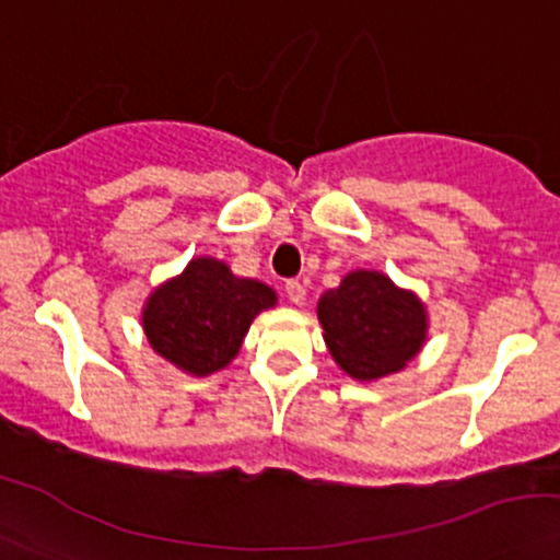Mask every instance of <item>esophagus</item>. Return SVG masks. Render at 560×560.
<instances>
[{"label":"esophagus","mask_w":560,"mask_h":560,"mask_svg":"<svg viewBox=\"0 0 560 560\" xmlns=\"http://www.w3.org/2000/svg\"><path fill=\"white\" fill-rule=\"evenodd\" d=\"M287 298H289V302H292V305H302V302H305V284H302V281H298V279H292V281H287Z\"/></svg>","instance_id":"obj_1"}]
</instances>
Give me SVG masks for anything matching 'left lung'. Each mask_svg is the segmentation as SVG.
<instances>
[{
	"label": "left lung",
	"mask_w": 560,
	"mask_h": 560,
	"mask_svg": "<svg viewBox=\"0 0 560 560\" xmlns=\"http://www.w3.org/2000/svg\"><path fill=\"white\" fill-rule=\"evenodd\" d=\"M318 320L328 352L357 381L399 373L428 336L425 305L378 271L347 273L320 298Z\"/></svg>",
	"instance_id": "left-lung-1"
}]
</instances>
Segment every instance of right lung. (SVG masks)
I'll return each mask as SVG.
<instances>
[{
  "label": "right lung",
  "mask_w": 560,
  "mask_h": 560,
  "mask_svg": "<svg viewBox=\"0 0 560 560\" xmlns=\"http://www.w3.org/2000/svg\"><path fill=\"white\" fill-rule=\"evenodd\" d=\"M273 305L271 287L240 279L224 260L192 258L177 279L153 289L143 328L153 352L203 378L237 357L255 315Z\"/></svg>",
  "instance_id": "right-lung-1"
}]
</instances>
